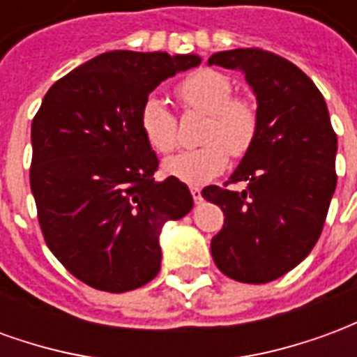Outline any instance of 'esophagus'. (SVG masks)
I'll list each match as a JSON object with an SVG mask.
<instances>
[{"label": "esophagus", "mask_w": 357, "mask_h": 357, "mask_svg": "<svg viewBox=\"0 0 357 357\" xmlns=\"http://www.w3.org/2000/svg\"><path fill=\"white\" fill-rule=\"evenodd\" d=\"M191 195H193V201L197 202V204L202 201V193H201V189H199V187H191Z\"/></svg>", "instance_id": "obj_1"}]
</instances>
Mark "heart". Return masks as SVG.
<instances>
[{
	"mask_svg": "<svg viewBox=\"0 0 357 357\" xmlns=\"http://www.w3.org/2000/svg\"><path fill=\"white\" fill-rule=\"evenodd\" d=\"M231 82L218 70H199L178 86V97L187 109L208 114L201 139L204 145L189 149L164 162V172L189 185H202L225 170L229 155L243 156L252 147L258 132V110L245 97H231ZM143 135L160 155L179 143L178 118L160 97H149L139 112Z\"/></svg>",
	"mask_w": 357,
	"mask_h": 357,
	"instance_id": "obj_1",
	"label": "heart"
}]
</instances>
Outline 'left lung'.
I'll list each match as a JSON object with an SVG mask.
<instances>
[{
  "label": "left lung",
  "instance_id": "left-lung-1",
  "mask_svg": "<svg viewBox=\"0 0 357 357\" xmlns=\"http://www.w3.org/2000/svg\"><path fill=\"white\" fill-rule=\"evenodd\" d=\"M208 65L241 70L258 102L252 147L224 187L202 197L224 210L210 250L218 269L241 283H269L296 268L321 235L337 187V133L315 84L269 51L214 53ZM245 181L243 192L227 183Z\"/></svg>",
  "mask_w": 357,
  "mask_h": 357
}]
</instances>
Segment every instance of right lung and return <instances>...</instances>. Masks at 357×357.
<instances>
[{"instance_id": "obj_1", "label": "right lung", "mask_w": 357, "mask_h": 357, "mask_svg": "<svg viewBox=\"0 0 357 357\" xmlns=\"http://www.w3.org/2000/svg\"><path fill=\"white\" fill-rule=\"evenodd\" d=\"M197 55L109 51L50 88L32 120L30 187L43 239L97 291L139 289L160 271L162 225L193 208L178 178L155 181L158 158L139 112Z\"/></svg>"}]
</instances>
